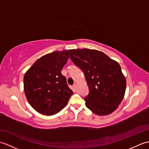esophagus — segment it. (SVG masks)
I'll use <instances>...</instances> for the list:
<instances>
[{
  "label": "esophagus",
  "instance_id": "34e87169",
  "mask_svg": "<svg viewBox=\"0 0 149 149\" xmlns=\"http://www.w3.org/2000/svg\"><path fill=\"white\" fill-rule=\"evenodd\" d=\"M76 84H74V85H73V90H76Z\"/></svg>",
  "mask_w": 149,
  "mask_h": 149
}]
</instances>
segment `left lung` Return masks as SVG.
I'll return each mask as SVG.
<instances>
[{"instance_id": "8db88e82", "label": "left lung", "mask_w": 149, "mask_h": 149, "mask_svg": "<svg viewBox=\"0 0 149 149\" xmlns=\"http://www.w3.org/2000/svg\"><path fill=\"white\" fill-rule=\"evenodd\" d=\"M70 58L84 72L90 93L86 106L99 116L118 108L125 95L126 79L119 63L94 49H70Z\"/></svg>"}]
</instances>
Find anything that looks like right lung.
<instances>
[{"instance_id":"right-lung-1","label":"right lung","mask_w":149,"mask_h":149,"mask_svg":"<svg viewBox=\"0 0 149 149\" xmlns=\"http://www.w3.org/2000/svg\"><path fill=\"white\" fill-rule=\"evenodd\" d=\"M68 58V50L50 52L36 60L25 74V95L37 112L54 115L67 104L73 91L61 70Z\"/></svg>"}]
</instances>
